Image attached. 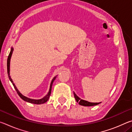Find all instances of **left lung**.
<instances>
[{"mask_svg":"<svg viewBox=\"0 0 132 132\" xmlns=\"http://www.w3.org/2000/svg\"><path fill=\"white\" fill-rule=\"evenodd\" d=\"M74 95L76 101L79 103V104L80 105H82L85 106H90L97 105H98L99 104L101 103V102H90L88 101H85V100L80 99V98L78 97V96L75 93H74Z\"/></svg>","mask_w":132,"mask_h":132,"instance_id":"8db88e82","label":"left lung"}]
</instances>
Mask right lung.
I'll return each mask as SVG.
<instances>
[{
    "label": "right lung",
    "instance_id": "add662e5",
    "mask_svg": "<svg viewBox=\"0 0 132 132\" xmlns=\"http://www.w3.org/2000/svg\"><path fill=\"white\" fill-rule=\"evenodd\" d=\"M13 48H12L11 49V51H10V52L9 53V56L7 58V74H8V76L9 78V80H10V81L12 82V83L13 84V86H14V87L15 88V91H17V93L19 95L20 97V98L21 99H23L24 101H25L26 102H30V103H32V104H44L45 102H46V101H48L49 100V98L50 97V95H51V90H52V84H53V82L54 81V80L56 79V76L54 77V78L52 79V81L51 82V85H50V90H49V92L48 93L46 94L44 98H41V99H39V100H34V99H31V98H29L27 97H25V96L23 95V94H21L20 93V91L18 90V89L16 87H15V84L13 83V81L12 79V78H11L10 76V59H11V57H12V53H13Z\"/></svg>",
    "mask_w": 132,
    "mask_h": 132
}]
</instances>
